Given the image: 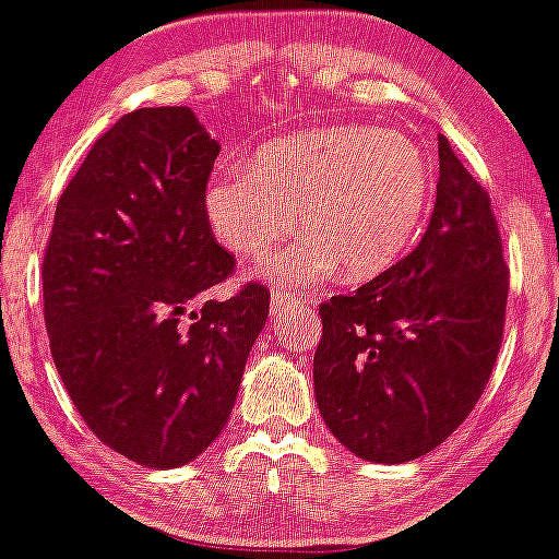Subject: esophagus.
Listing matches in <instances>:
<instances>
[{
    "mask_svg": "<svg viewBox=\"0 0 559 559\" xmlns=\"http://www.w3.org/2000/svg\"><path fill=\"white\" fill-rule=\"evenodd\" d=\"M307 301H312V299H307V297H297V294H292V292H281V288H275V292L271 294V310L275 312V316H286V312L292 310V307H297V305H307Z\"/></svg>",
    "mask_w": 559,
    "mask_h": 559,
    "instance_id": "obj_1",
    "label": "esophagus"
}]
</instances>
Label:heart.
Listing matches in <instances>:
<instances>
[{
    "instance_id": "obj_1",
    "label": "heart",
    "mask_w": 559,
    "mask_h": 559,
    "mask_svg": "<svg viewBox=\"0 0 559 559\" xmlns=\"http://www.w3.org/2000/svg\"><path fill=\"white\" fill-rule=\"evenodd\" d=\"M431 189V165L404 133L323 128L265 146L249 170L210 178L204 215L228 252L260 260L297 213L305 236L258 271L273 284L316 286L342 267L346 281H370L413 247Z\"/></svg>"
}]
</instances>
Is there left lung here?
I'll return each mask as SVG.
<instances>
[{
  "label": "left lung",
  "mask_w": 559,
  "mask_h": 559,
  "mask_svg": "<svg viewBox=\"0 0 559 559\" xmlns=\"http://www.w3.org/2000/svg\"><path fill=\"white\" fill-rule=\"evenodd\" d=\"M510 271L491 199L439 136L431 223L407 258L320 305L325 426L368 463H407L460 428L489 383Z\"/></svg>",
  "instance_id": "1"
}]
</instances>
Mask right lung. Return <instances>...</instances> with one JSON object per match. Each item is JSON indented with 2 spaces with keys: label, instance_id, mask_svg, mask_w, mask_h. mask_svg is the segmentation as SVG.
<instances>
[{
  "label": "right lung",
  "instance_id": "1",
  "mask_svg": "<svg viewBox=\"0 0 559 559\" xmlns=\"http://www.w3.org/2000/svg\"><path fill=\"white\" fill-rule=\"evenodd\" d=\"M217 155L189 107L123 115L70 178L44 249L57 373L96 439L146 467L217 439L271 307L247 284L191 310L236 267L204 215Z\"/></svg>",
  "mask_w": 559,
  "mask_h": 559
}]
</instances>
